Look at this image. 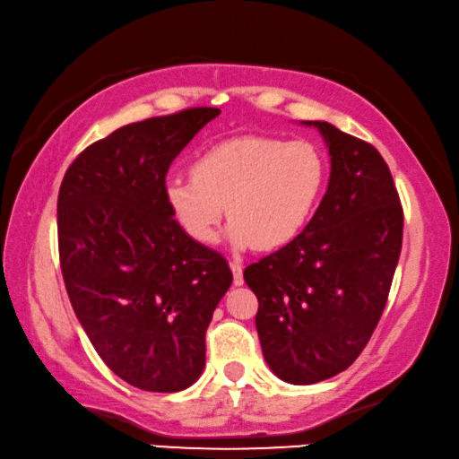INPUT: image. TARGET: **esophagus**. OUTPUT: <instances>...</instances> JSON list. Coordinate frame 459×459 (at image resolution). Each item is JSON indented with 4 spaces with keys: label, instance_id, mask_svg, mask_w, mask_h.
<instances>
[{
    "label": "esophagus",
    "instance_id": "1",
    "mask_svg": "<svg viewBox=\"0 0 459 459\" xmlns=\"http://www.w3.org/2000/svg\"><path fill=\"white\" fill-rule=\"evenodd\" d=\"M230 269H232V280H235V286H241V283H243V265H241V261L232 259L230 261Z\"/></svg>",
    "mask_w": 459,
    "mask_h": 459
}]
</instances>
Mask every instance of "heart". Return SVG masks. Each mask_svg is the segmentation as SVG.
I'll use <instances>...</instances> for the list:
<instances>
[{
  "mask_svg": "<svg viewBox=\"0 0 459 459\" xmlns=\"http://www.w3.org/2000/svg\"><path fill=\"white\" fill-rule=\"evenodd\" d=\"M325 181L326 159L315 143L237 136L204 151L192 176L167 178L165 198L198 243L216 241L227 206L232 245L275 249L304 229Z\"/></svg>",
  "mask_w": 459,
  "mask_h": 459,
  "instance_id": "b5f03b06",
  "label": "heart"
}]
</instances>
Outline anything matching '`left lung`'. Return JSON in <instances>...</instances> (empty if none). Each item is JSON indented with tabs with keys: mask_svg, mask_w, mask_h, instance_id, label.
Returning <instances> with one entry per match:
<instances>
[{
	"mask_svg": "<svg viewBox=\"0 0 459 459\" xmlns=\"http://www.w3.org/2000/svg\"><path fill=\"white\" fill-rule=\"evenodd\" d=\"M304 125L329 144V187L307 229L243 273L259 300L267 366L298 386L337 376L359 358L386 307L404 224L376 147L329 122Z\"/></svg>",
	"mask_w": 459,
	"mask_h": 459,
	"instance_id": "left-lung-1",
	"label": "left lung"
}]
</instances>
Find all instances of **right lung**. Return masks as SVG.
I'll use <instances>...</instances> for the list:
<instances>
[{"label":"right lung","instance_id":"add662e5","mask_svg":"<svg viewBox=\"0 0 459 459\" xmlns=\"http://www.w3.org/2000/svg\"><path fill=\"white\" fill-rule=\"evenodd\" d=\"M221 114L187 108L133 122L79 152L56 202L71 307L130 386L179 392L206 363V329L232 283L221 253L187 235L165 198L181 149Z\"/></svg>","mask_w":459,"mask_h":459}]
</instances>
